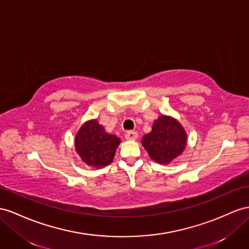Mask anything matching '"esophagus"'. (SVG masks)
<instances>
[{
	"label": "esophagus",
	"mask_w": 249,
	"mask_h": 249,
	"mask_svg": "<svg viewBox=\"0 0 249 249\" xmlns=\"http://www.w3.org/2000/svg\"><path fill=\"white\" fill-rule=\"evenodd\" d=\"M138 132L137 131H127L125 133V139L126 140H132V141H135V140L138 139Z\"/></svg>",
	"instance_id": "obj_1"
}]
</instances>
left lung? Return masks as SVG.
<instances>
[{"mask_svg": "<svg viewBox=\"0 0 249 249\" xmlns=\"http://www.w3.org/2000/svg\"><path fill=\"white\" fill-rule=\"evenodd\" d=\"M187 135L183 126L174 118L160 116L152 129L142 138V145L151 160L168 164L179 157L186 147Z\"/></svg>", "mask_w": 249, "mask_h": 249, "instance_id": "obj_1", "label": "left lung"}]
</instances>
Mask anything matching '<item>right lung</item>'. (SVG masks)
Here are the masks:
<instances>
[{
  "mask_svg": "<svg viewBox=\"0 0 249 249\" xmlns=\"http://www.w3.org/2000/svg\"><path fill=\"white\" fill-rule=\"evenodd\" d=\"M120 143L121 140L107 133L97 120H90L76 133L74 147L88 166L101 168L112 162Z\"/></svg>",
  "mask_w": 249,
  "mask_h": 249,
  "instance_id": "right-lung-1",
  "label": "right lung"
}]
</instances>
